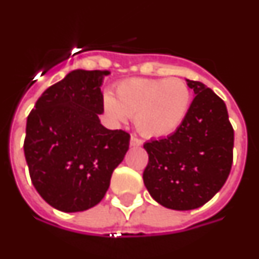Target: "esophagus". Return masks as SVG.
I'll return each mask as SVG.
<instances>
[{"label": "esophagus", "mask_w": 259, "mask_h": 259, "mask_svg": "<svg viewBox=\"0 0 259 259\" xmlns=\"http://www.w3.org/2000/svg\"><path fill=\"white\" fill-rule=\"evenodd\" d=\"M130 145L134 146V148H139V146L143 145V141L140 139H137L136 136H131V140H130Z\"/></svg>", "instance_id": "1"}]
</instances>
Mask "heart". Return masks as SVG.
Returning <instances> with one entry per match:
<instances>
[{"label": "heart", "instance_id": "obj_1", "mask_svg": "<svg viewBox=\"0 0 259 259\" xmlns=\"http://www.w3.org/2000/svg\"><path fill=\"white\" fill-rule=\"evenodd\" d=\"M192 100V89L182 79L134 77L120 81L114 96L105 93L102 106L111 122L119 124L134 116L143 136L166 137L184 123Z\"/></svg>", "mask_w": 259, "mask_h": 259}]
</instances>
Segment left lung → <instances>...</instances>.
Segmentation results:
<instances>
[{"label": "left lung", "instance_id": "1", "mask_svg": "<svg viewBox=\"0 0 259 259\" xmlns=\"http://www.w3.org/2000/svg\"><path fill=\"white\" fill-rule=\"evenodd\" d=\"M191 110L172 135L144 144L149 162L144 184L159 205L172 210L202 206L218 193L232 166L233 128L222 98L200 81Z\"/></svg>", "mask_w": 259, "mask_h": 259}]
</instances>
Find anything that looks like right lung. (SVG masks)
I'll return each instance as SVG.
<instances>
[{
    "label": "right lung",
    "mask_w": 259,
    "mask_h": 259,
    "mask_svg": "<svg viewBox=\"0 0 259 259\" xmlns=\"http://www.w3.org/2000/svg\"><path fill=\"white\" fill-rule=\"evenodd\" d=\"M101 70H74L49 87L27 118L24 155L32 184L59 211H84L104 198L130 135L107 130Z\"/></svg>",
    "instance_id": "right-lung-1"
}]
</instances>
